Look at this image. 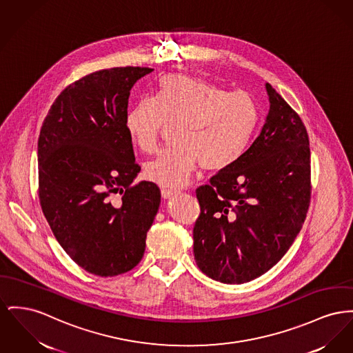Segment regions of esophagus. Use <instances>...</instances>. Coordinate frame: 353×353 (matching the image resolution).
<instances>
[{
	"mask_svg": "<svg viewBox=\"0 0 353 353\" xmlns=\"http://www.w3.org/2000/svg\"><path fill=\"white\" fill-rule=\"evenodd\" d=\"M174 194H176V192H173V190H169V189H161V196H163V199H164V200H169V199H172Z\"/></svg>",
	"mask_w": 353,
	"mask_h": 353,
	"instance_id": "esophagus-1",
	"label": "esophagus"
}]
</instances>
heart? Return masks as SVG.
I'll return each mask as SVG.
<instances>
[{
    "label": "heart",
    "instance_id": "b5f03b06",
    "mask_svg": "<svg viewBox=\"0 0 353 353\" xmlns=\"http://www.w3.org/2000/svg\"><path fill=\"white\" fill-rule=\"evenodd\" d=\"M166 123L177 124L176 144L148 163L145 174L160 187L179 189L199 165L219 172L236 164L259 128L260 108L248 93H229L204 80L169 73L159 80L156 99L141 97L129 108L125 129L150 154Z\"/></svg>",
    "mask_w": 353,
    "mask_h": 353
}]
</instances>
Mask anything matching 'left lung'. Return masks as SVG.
<instances>
[{"mask_svg":"<svg viewBox=\"0 0 353 353\" xmlns=\"http://www.w3.org/2000/svg\"><path fill=\"white\" fill-rule=\"evenodd\" d=\"M270 112L240 160L197 188V267L224 284L254 280L287 253L311 201V149L300 116L265 83Z\"/></svg>","mask_w":353,"mask_h":353,"instance_id":"left-lung-1","label":"left lung"}]
</instances>
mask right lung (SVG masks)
Here are the masks:
<instances>
[{
  "label": "right lung",
  "mask_w": 353,
  "mask_h": 353,
  "mask_svg": "<svg viewBox=\"0 0 353 353\" xmlns=\"http://www.w3.org/2000/svg\"><path fill=\"white\" fill-rule=\"evenodd\" d=\"M153 69L125 66L66 86L39 137L43 216L69 257L101 277L133 270L161 201L150 181L133 184L136 164L125 129L130 89Z\"/></svg>",
  "instance_id": "add662e5"
}]
</instances>
